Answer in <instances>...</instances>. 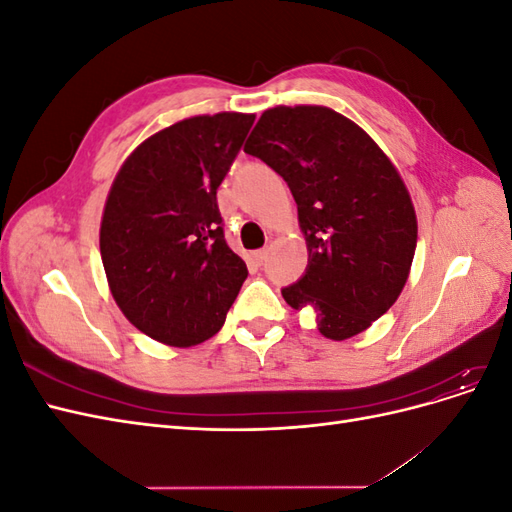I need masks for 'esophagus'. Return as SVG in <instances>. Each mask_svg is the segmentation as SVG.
I'll list each match as a JSON object with an SVG mask.
<instances>
[{
    "mask_svg": "<svg viewBox=\"0 0 512 512\" xmlns=\"http://www.w3.org/2000/svg\"><path fill=\"white\" fill-rule=\"evenodd\" d=\"M252 258H254V262H258V265H262V262L267 260V250H256V252L252 254Z\"/></svg>",
    "mask_w": 512,
    "mask_h": 512,
    "instance_id": "esophagus-1",
    "label": "esophagus"
}]
</instances>
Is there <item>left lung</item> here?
Listing matches in <instances>:
<instances>
[{"label":"left lung","instance_id":"8db88e82","mask_svg":"<svg viewBox=\"0 0 512 512\" xmlns=\"http://www.w3.org/2000/svg\"><path fill=\"white\" fill-rule=\"evenodd\" d=\"M245 153L282 175L299 209L307 269L282 290L312 307L318 331L342 342L389 312L416 250V213L404 179L363 128L327 106L262 113Z\"/></svg>","mask_w":512,"mask_h":512}]
</instances>
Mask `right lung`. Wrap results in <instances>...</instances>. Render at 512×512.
Wrapping results in <instances>:
<instances>
[{"label": "right lung", "mask_w": 512, "mask_h": 512, "mask_svg": "<svg viewBox=\"0 0 512 512\" xmlns=\"http://www.w3.org/2000/svg\"><path fill=\"white\" fill-rule=\"evenodd\" d=\"M254 119L215 113L173 123L130 153L106 196L100 254L108 288L123 316L160 344L207 342L245 282L215 194Z\"/></svg>", "instance_id": "add662e5"}]
</instances>
